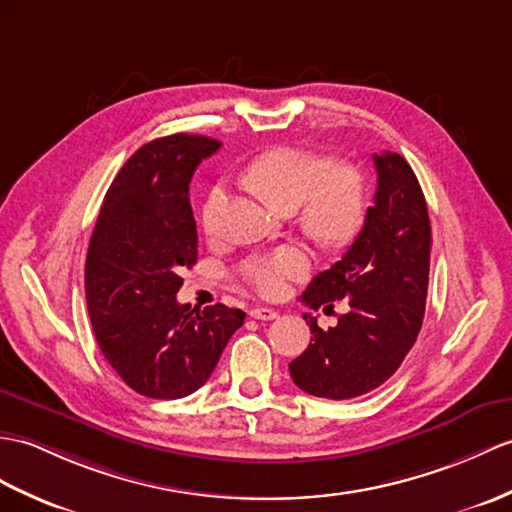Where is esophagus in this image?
<instances>
[{"instance_id": "34e87169", "label": "esophagus", "mask_w": 512, "mask_h": 512, "mask_svg": "<svg viewBox=\"0 0 512 512\" xmlns=\"http://www.w3.org/2000/svg\"><path fill=\"white\" fill-rule=\"evenodd\" d=\"M248 314H251V318H255V320H275V318H279V312L270 310V307H253V310Z\"/></svg>"}]
</instances>
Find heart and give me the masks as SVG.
<instances>
[{
  "label": "heart",
  "instance_id": "1",
  "mask_svg": "<svg viewBox=\"0 0 512 512\" xmlns=\"http://www.w3.org/2000/svg\"><path fill=\"white\" fill-rule=\"evenodd\" d=\"M246 183L272 207L292 211L299 207V224L314 242L338 248L351 242L366 218V187L358 170L334 163L325 154L279 146L248 165ZM227 187L213 185L200 211L202 233L220 237V213ZM310 257L299 246H281L268 255L251 257L240 266L242 279L264 296H281L288 281L303 279Z\"/></svg>",
  "mask_w": 512,
  "mask_h": 512
}]
</instances>
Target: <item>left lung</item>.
Segmentation results:
<instances>
[{
    "instance_id": "8db88e82",
    "label": "left lung",
    "mask_w": 512,
    "mask_h": 512,
    "mask_svg": "<svg viewBox=\"0 0 512 512\" xmlns=\"http://www.w3.org/2000/svg\"><path fill=\"white\" fill-rule=\"evenodd\" d=\"M375 205L340 261L307 285L301 301L318 310L349 299L338 325L312 331L310 347L290 362L292 382L307 395L353 399L382 386L417 342L430 279L432 229L425 196L397 152L373 154Z\"/></svg>"
}]
</instances>
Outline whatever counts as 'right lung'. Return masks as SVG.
I'll use <instances>...</instances> for the list:
<instances>
[{
  "instance_id": "1",
  "label": "right lung",
  "mask_w": 512,
  "mask_h": 512,
  "mask_svg": "<svg viewBox=\"0 0 512 512\" xmlns=\"http://www.w3.org/2000/svg\"><path fill=\"white\" fill-rule=\"evenodd\" d=\"M218 148L216 139L185 133L141 146L113 178L91 233L93 336L122 382L144 397L192 395L246 318L222 303L192 310L176 301L181 270L198 259L189 183Z\"/></svg>"
}]
</instances>
